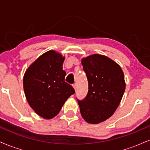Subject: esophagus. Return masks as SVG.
<instances>
[{
    "instance_id": "obj_1",
    "label": "esophagus",
    "mask_w": 150,
    "mask_h": 150,
    "mask_svg": "<svg viewBox=\"0 0 150 150\" xmlns=\"http://www.w3.org/2000/svg\"><path fill=\"white\" fill-rule=\"evenodd\" d=\"M73 88L75 89V91H76V89H77V84H74V85H73Z\"/></svg>"
}]
</instances>
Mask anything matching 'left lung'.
I'll list each match as a JSON object with an SVG mask.
<instances>
[{"label":"left lung","mask_w":150,"mask_h":150,"mask_svg":"<svg viewBox=\"0 0 150 150\" xmlns=\"http://www.w3.org/2000/svg\"><path fill=\"white\" fill-rule=\"evenodd\" d=\"M88 80V92L78 100L82 118L97 124L110 118L118 108L125 89L124 74L119 65L111 58L93 54L82 59Z\"/></svg>","instance_id":"obj_1"}]
</instances>
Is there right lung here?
I'll list each match as a JSON object with an SVG mask.
<instances>
[{"label": "right lung", "mask_w": 150, "mask_h": 150, "mask_svg": "<svg viewBox=\"0 0 150 150\" xmlns=\"http://www.w3.org/2000/svg\"><path fill=\"white\" fill-rule=\"evenodd\" d=\"M65 57L55 51L44 53L26 70L25 94L30 106L39 116L51 119L58 114L65 101L75 93L65 82Z\"/></svg>", "instance_id": "obj_1"}]
</instances>
